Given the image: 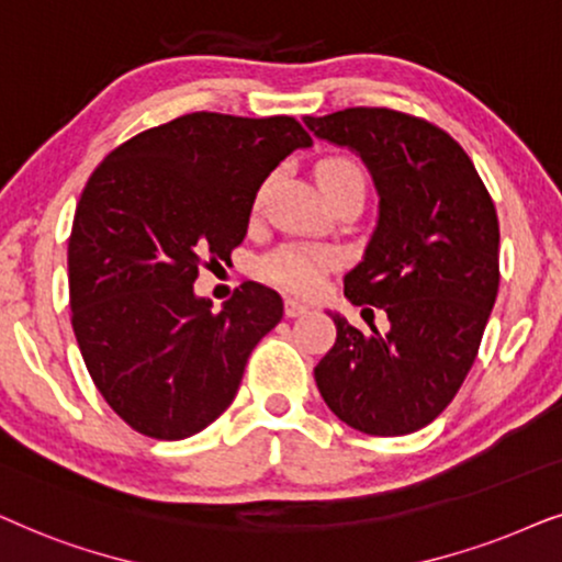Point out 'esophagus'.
Here are the masks:
<instances>
[{
    "instance_id": "1",
    "label": "esophagus",
    "mask_w": 562,
    "mask_h": 562,
    "mask_svg": "<svg viewBox=\"0 0 562 562\" xmlns=\"http://www.w3.org/2000/svg\"><path fill=\"white\" fill-rule=\"evenodd\" d=\"M303 313H308V305L301 303V301H295V297H288V301H285V316L288 318H297V316H303Z\"/></svg>"
}]
</instances>
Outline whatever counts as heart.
Masks as SVG:
<instances>
[{
	"label": "heart",
	"instance_id": "heart-1",
	"mask_svg": "<svg viewBox=\"0 0 562 562\" xmlns=\"http://www.w3.org/2000/svg\"><path fill=\"white\" fill-rule=\"evenodd\" d=\"M318 182L324 187V192L347 182L364 184V171L349 159H328L318 167ZM331 267H336V254L331 249L308 244H285L261 261V274L274 285L290 290V293L311 295L321 288Z\"/></svg>",
	"mask_w": 562,
	"mask_h": 562
}]
</instances>
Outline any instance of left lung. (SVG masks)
I'll list each match as a JSON object with an SVG mask.
<instances>
[{
  "mask_svg": "<svg viewBox=\"0 0 562 562\" xmlns=\"http://www.w3.org/2000/svg\"><path fill=\"white\" fill-rule=\"evenodd\" d=\"M305 125L368 164L380 215L344 295L391 324L362 334L331 313L316 385L351 429L411 434L450 406L475 362L501 280L496 207L458 140L422 117L347 108Z\"/></svg>",
  "mask_w": 562,
  "mask_h": 562,
  "instance_id": "left-lung-1",
  "label": "left lung"
}]
</instances>
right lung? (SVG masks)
<instances>
[{
  "label": "right lung",
  "instance_id": "1",
  "mask_svg": "<svg viewBox=\"0 0 562 562\" xmlns=\"http://www.w3.org/2000/svg\"><path fill=\"white\" fill-rule=\"evenodd\" d=\"M311 144L288 115L190 112L92 171L69 238L71 326L97 391L136 431L192 437L236 398L282 297L244 282L213 313L192 285L244 241L269 171Z\"/></svg>",
  "mask_w": 562,
  "mask_h": 562
}]
</instances>
